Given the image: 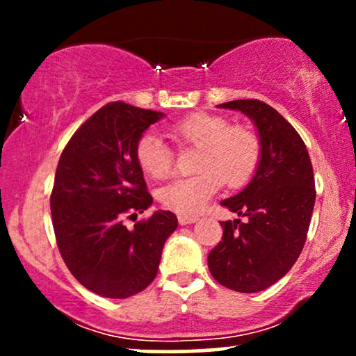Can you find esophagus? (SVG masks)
I'll list each match as a JSON object with an SVG mask.
<instances>
[{
    "instance_id": "34e87169",
    "label": "esophagus",
    "mask_w": 356,
    "mask_h": 356,
    "mask_svg": "<svg viewBox=\"0 0 356 356\" xmlns=\"http://www.w3.org/2000/svg\"><path fill=\"white\" fill-rule=\"evenodd\" d=\"M197 218H191V216H179V224L181 226H187V224H194Z\"/></svg>"
}]
</instances>
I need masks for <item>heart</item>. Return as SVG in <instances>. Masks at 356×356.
Masks as SVG:
<instances>
[{
  "mask_svg": "<svg viewBox=\"0 0 356 356\" xmlns=\"http://www.w3.org/2000/svg\"><path fill=\"white\" fill-rule=\"evenodd\" d=\"M169 136L179 145L199 147L195 162L199 174L175 179L157 192L162 206L179 216L199 214L222 182L231 189L244 186L259 164L261 144L254 130L231 125L218 113H191L169 127ZM136 157L140 169L157 181L174 170L172 150L155 134L138 138Z\"/></svg>",
  "mask_w": 356,
  "mask_h": 356,
  "instance_id": "obj_1",
  "label": "heart"
}]
</instances>
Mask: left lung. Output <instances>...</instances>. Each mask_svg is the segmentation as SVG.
<instances>
[{"mask_svg": "<svg viewBox=\"0 0 356 356\" xmlns=\"http://www.w3.org/2000/svg\"><path fill=\"white\" fill-rule=\"evenodd\" d=\"M219 107L251 118L261 157L251 182L220 202L244 220L220 222L222 241L209 252L207 264L226 288L257 293L280 281L305 246L316 199L313 165L295 127L268 104L249 99Z\"/></svg>", "mask_w": 356, "mask_h": 356, "instance_id": "8db88e82", "label": "left lung"}]
</instances>
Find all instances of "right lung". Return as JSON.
Segmentation results:
<instances>
[{"mask_svg": "<svg viewBox=\"0 0 356 356\" xmlns=\"http://www.w3.org/2000/svg\"><path fill=\"white\" fill-rule=\"evenodd\" d=\"M162 117L124 102L107 104L61 152L50 197L56 244L76 281L100 296L124 300L145 289L177 229L170 211H155L132 229L124 224L152 206L136 147Z\"/></svg>", "mask_w": 356, "mask_h": 356, "instance_id": "right-lung-1", "label": "right lung"}]
</instances>
